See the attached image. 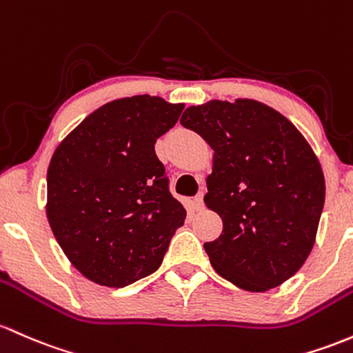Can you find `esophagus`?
Returning <instances> with one entry per match:
<instances>
[{
  "label": "esophagus",
  "mask_w": 353,
  "mask_h": 353,
  "mask_svg": "<svg viewBox=\"0 0 353 353\" xmlns=\"http://www.w3.org/2000/svg\"><path fill=\"white\" fill-rule=\"evenodd\" d=\"M192 203H194V208H196V211H201V209L204 208V201H203V192H199V194H197L196 197H194V201H192Z\"/></svg>",
  "instance_id": "34e87169"
}]
</instances>
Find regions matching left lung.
I'll return each mask as SVG.
<instances>
[{"label": "left lung", "mask_w": 353, "mask_h": 353, "mask_svg": "<svg viewBox=\"0 0 353 353\" xmlns=\"http://www.w3.org/2000/svg\"><path fill=\"white\" fill-rule=\"evenodd\" d=\"M181 123L214 150L204 203L223 233L204 243L212 268L246 292L285 283L315 245L323 170L285 115L251 99L185 108Z\"/></svg>", "instance_id": "obj_1"}]
</instances>
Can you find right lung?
<instances>
[{
    "label": "right lung",
    "mask_w": 353,
    "mask_h": 353,
    "mask_svg": "<svg viewBox=\"0 0 353 353\" xmlns=\"http://www.w3.org/2000/svg\"><path fill=\"white\" fill-rule=\"evenodd\" d=\"M183 108L150 95L114 100L53 152L46 218L70 263L97 285L122 288L154 273L184 224L154 150Z\"/></svg>",
    "instance_id": "right-lung-1"
}]
</instances>
